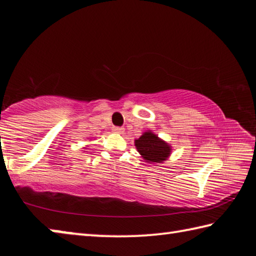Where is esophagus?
<instances>
[{
  "instance_id": "1",
  "label": "esophagus",
  "mask_w": 256,
  "mask_h": 256,
  "mask_svg": "<svg viewBox=\"0 0 256 256\" xmlns=\"http://www.w3.org/2000/svg\"><path fill=\"white\" fill-rule=\"evenodd\" d=\"M112 130H114V132L115 133H123L124 132V128H118V126H115L114 128H112Z\"/></svg>"
}]
</instances>
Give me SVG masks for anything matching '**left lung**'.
Returning a JSON list of instances; mask_svg holds the SVG:
<instances>
[{
	"label": "left lung",
	"mask_w": 256,
	"mask_h": 256,
	"mask_svg": "<svg viewBox=\"0 0 256 256\" xmlns=\"http://www.w3.org/2000/svg\"><path fill=\"white\" fill-rule=\"evenodd\" d=\"M134 146L144 162L148 164H162L172 154V146L160 138L151 130L142 133V136L134 140Z\"/></svg>",
	"instance_id": "left-lung-1"
}]
</instances>
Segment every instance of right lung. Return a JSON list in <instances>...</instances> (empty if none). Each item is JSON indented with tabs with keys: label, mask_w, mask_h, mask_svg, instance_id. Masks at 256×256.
I'll return each instance as SVG.
<instances>
[{
	"label": "right lung",
	"mask_w": 256,
	"mask_h": 256,
	"mask_svg": "<svg viewBox=\"0 0 256 256\" xmlns=\"http://www.w3.org/2000/svg\"><path fill=\"white\" fill-rule=\"evenodd\" d=\"M84 149H86V148H84Z\"/></svg>",
	"instance_id": "obj_1"
}]
</instances>
